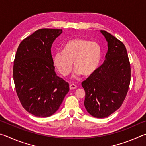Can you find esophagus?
<instances>
[{
  "label": "esophagus",
  "instance_id": "obj_1",
  "mask_svg": "<svg viewBox=\"0 0 146 146\" xmlns=\"http://www.w3.org/2000/svg\"><path fill=\"white\" fill-rule=\"evenodd\" d=\"M77 88V86H76L75 84H70V89L71 90H75Z\"/></svg>",
  "mask_w": 146,
  "mask_h": 146
}]
</instances>
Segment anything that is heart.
Returning <instances> with one entry per match:
<instances>
[{"label": "heart", "instance_id": "b5f03b06", "mask_svg": "<svg viewBox=\"0 0 146 146\" xmlns=\"http://www.w3.org/2000/svg\"><path fill=\"white\" fill-rule=\"evenodd\" d=\"M102 56V48L98 43L76 38L68 41L63 51H57L53 54V63L63 76L71 72L73 62L75 76H90L98 70Z\"/></svg>", "mask_w": 146, "mask_h": 146}]
</instances>
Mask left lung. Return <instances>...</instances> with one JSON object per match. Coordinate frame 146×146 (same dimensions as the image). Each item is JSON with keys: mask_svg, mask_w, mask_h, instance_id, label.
<instances>
[{"mask_svg": "<svg viewBox=\"0 0 146 146\" xmlns=\"http://www.w3.org/2000/svg\"><path fill=\"white\" fill-rule=\"evenodd\" d=\"M108 42L106 60L93 75L82 82L86 92L84 104L95 118H105L122 106L129 90L131 66L126 48L122 42L100 30Z\"/></svg>", "mask_w": 146, "mask_h": 146, "instance_id": "obj_1", "label": "left lung"}]
</instances>
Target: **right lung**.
I'll use <instances>...</instances> for the list:
<instances>
[{
	"label": "right lung",
	"instance_id": "right-lung-1",
	"mask_svg": "<svg viewBox=\"0 0 146 146\" xmlns=\"http://www.w3.org/2000/svg\"><path fill=\"white\" fill-rule=\"evenodd\" d=\"M62 30L43 28L20 43L13 62L17 95L27 111L48 117L58 110L70 90L69 84L56 75L51 48Z\"/></svg>",
	"mask_w": 146,
	"mask_h": 146
}]
</instances>
